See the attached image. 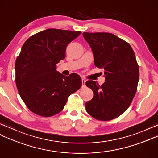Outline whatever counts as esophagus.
I'll return each instance as SVG.
<instances>
[{"instance_id": "obj_1", "label": "esophagus", "mask_w": 158, "mask_h": 158, "mask_svg": "<svg viewBox=\"0 0 158 158\" xmlns=\"http://www.w3.org/2000/svg\"><path fill=\"white\" fill-rule=\"evenodd\" d=\"M85 84H86V80L84 78L82 79V87L85 86Z\"/></svg>"}]
</instances>
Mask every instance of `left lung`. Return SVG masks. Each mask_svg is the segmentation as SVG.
I'll return each mask as SVG.
<instances>
[{
    "label": "left lung",
    "instance_id": "obj_1",
    "mask_svg": "<svg viewBox=\"0 0 158 158\" xmlns=\"http://www.w3.org/2000/svg\"><path fill=\"white\" fill-rule=\"evenodd\" d=\"M82 35L92 49L95 66L102 69L105 78L101 86L93 80L86 82L94 92L86 110L98 120H112L128 109L136 93L139 70L135 53L128 43L112 33Z\"/></svg>",
    "mask_w": 158,
    "mask_h": 158
}]
</instances>
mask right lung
I'll return each instance as SVG.
<instances>
[{
  "instance_id": "obj_1",
  "label": "right lung",
  "mask_w": 158,
  "mask_h": 158,
  "mask_svg": "<svg viewBox=\"0 0 158 158\" xmlns=\"http://www.w3.org/2000/svg\"><path fill=\"white\" fill-rule=\"evenodd\" d=\"M80 34L48 29L29 37L22 46L15 62V81L22 100L33 113L45 117L59 113L69 96L81 87L79 75L67 77L56 70V64L66 57L67 45Z\"/></svg>"
}]
</instances>
